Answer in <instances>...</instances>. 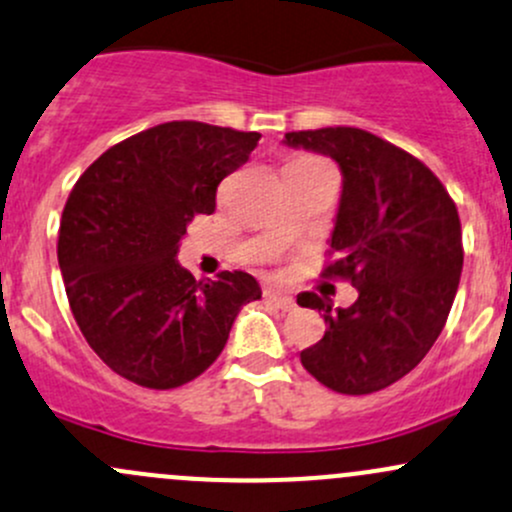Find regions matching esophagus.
I'll list each match as a JSON object with an SVG mask.
<instances>
[{
	"label": "esophagus",
	"instance_id": "1",
	"mask_svg": "<svg viewBox=\"0 0 512 512\" xmlns=\"http://www.w3.org/2000/svg\"><path fill=\"white\" fill-rule=\"evenodd\" d=\"M265 297L270 299V301H274V304H277L282 311H292L294 306H297V304H294L292 297H287V294L277 292V289H272V287L265 289Z\"/></svg>",
	"mask_w": 512,
	"mask_h": 512
}]
</instances>
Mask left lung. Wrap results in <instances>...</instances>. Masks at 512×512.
<instances>
[{"label": "left lung", "instance_id": "obj_1", "mask_svg": "<svg viewBox=\"0 0 512 512\" xmlns=\"http://www.w3.org/2000/svg\"><path fill=\"white\" fill-rule=\"evenodd\" d=\"M284 137L341 166V208L321 277L358 289L338 311L319 294H299L297 304L324 311L326 321L324 338L301 351V365L341 395L385 390L417 368L449 319L464 267L456 203L427 164L365 129Z\"/></svg>", "mask_w": 512, "mask_h": 512}]
</instances>
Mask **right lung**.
I'll list each match as a JSON object with an SVG mask.
<instances>
[{"instance_id": "obj_1", "label": "right lung", "mask_w": 512, "mask_h": 512, "mask_svg": "<svg viewBox=\"0 0 512 512\" xmlns=\"http://www.w3.org/2000/svg\"><path fill=\"white\" fill-rule=\"evenodd\" d=\"M260 137L164 122L122 139L75 181L58 265L75 324L120 378L149 390L191 383L223 353L240 306L260 299L252 274L203 282L176 262L186 225L215 211L218 184Z\"/></svg>"}]
</instances>
